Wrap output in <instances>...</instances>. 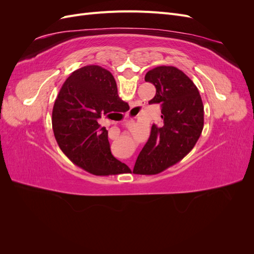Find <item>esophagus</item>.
I'll return each instance as SVG.
<instances>
[{
    "mask_svg": "<svg viewBox=\"0 0 254 254\" xmlns=\"http://www.w3.org/2000/svg\"><path fill=\"white\" fill-rule=\"evenodd\" d=\"M127 164H128V165H129V167L131 168V170H132V166H133V161H132V160H128V161H127Z\"/></svg>",
    "mask_w": 254,
    "mask_h": 254,
    "instance_id": "1",
    "label": "esophagus"
}]
</instances>
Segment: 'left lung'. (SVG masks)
<instances>
[{"label":"left lung","instance_id":"left-lung-1","mask_svg":"<svg viewBox=\"0 0 254 254\" xmlns=\"http://www.w3.org/2000/svg\"><path fill=\"white\" fill-rule=\"evenodd\" d=\"M156 87L149 104L161 105V124L135 161L133 173L156 175L179 162L193 149L203 129V104L197 87L175 66H157L145 75Z\"/></svg>","mask_w":254,"mask_h":254}]
</instances>
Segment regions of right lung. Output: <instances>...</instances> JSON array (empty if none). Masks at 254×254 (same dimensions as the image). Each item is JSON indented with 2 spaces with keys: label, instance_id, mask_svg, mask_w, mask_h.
<instances>
[{
  "label": "right lung",
  "instance_id": "right-lung-1",
  "mask_svg": "<svg viewBox=\"0 0 254 254\" xmlns=\"http://www.w3.org/2000/svg\"><path fill=\"white\" fill-rule=\"evenodd\" d=\"M128 104L118 94L113 75L99 65L74 71L61 87L54 104L52 125L60 149L74 164L96 176L127 172L115 159L108 131L98 124L103 115L110 118Z\"/></svg>",
  "mask_w": 254,
  "mask_h": 254
}]
</instances>
